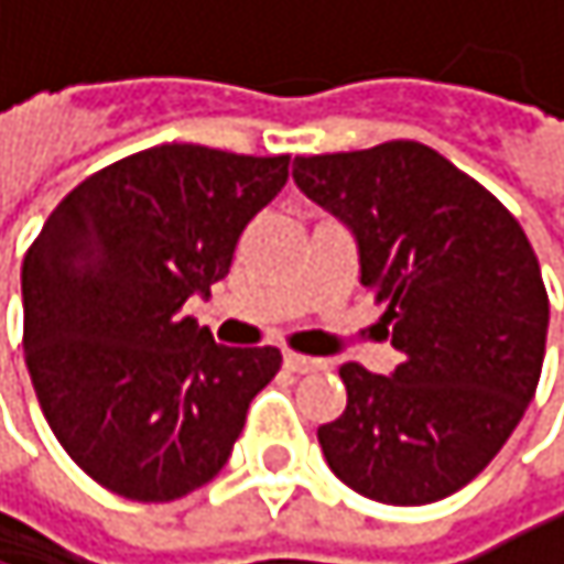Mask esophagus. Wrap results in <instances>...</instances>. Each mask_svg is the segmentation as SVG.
<instances>
[{
	"label": "esophagus",
	"mask_w": 564,
	"mask_h": 564,
	"mask_svg": "<svg viewBox=\"0 0 564 564\" xmlns=\"http://www.w3.org/2000/svg\"><path fill=\"white\" fill-rule=\"evenodd\" d=\"M284 367L291 370V373H317V370H324V360H314V357H301V354H284Z\"/></svg>",
	"instance_id": "1"
}]
</instances>
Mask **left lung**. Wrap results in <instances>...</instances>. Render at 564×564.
Masks as SVG:
<instances>
[{
    "mask_svg": "<svg viewBox=\"0 0 564 564\" xmlns=\"http://www.w3.org/2000/svg\"><path fill=\"white\" fill-rule=\"evenodd\" d=\"M297 187L350 227L360 284L403 354L390 377L344 364L347 410L317 430L327 466L387 506L473 482L535 397L549 294L519 220L420 141L294 158Z\"/></svg>",
    "mask_w": 564,
    "mask_h": 564,
    "instance_id": "8db88e82",
    "label": "left lung"
}]
</instances>
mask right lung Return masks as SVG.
Returning <instances> with one entry per match:
<instances>
[{
    "label": "right lung",
    "mask_w": 564,
    "mask_h": 564,
    "mask_svg": "<svg viewBox=\"0 0 564 564\" xmlns=\"http://www.w3.org/2000/svg\"><path fill=\"white\" fill-rule=\"evenodd\" d=\"M288 154L161 144L85 177L22 263L25 364L62 449L108 492L171 502L210 482L273 347H220L184 317L210 297Z\"/></svg>",
    "instance_id": "obj_1"
}]
</instances>
